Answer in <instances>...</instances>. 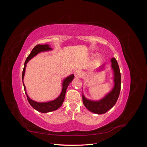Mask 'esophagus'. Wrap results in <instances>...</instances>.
Masks as SVG:
<instances>
[{"label": "esophagus", "instance_id": "obj_1", "mask_svg": "<svg viewBox=\"0 0 147 147\" xmlns=\"http://www.w3.org/2000/svg\"><path fill=\"white\" fill-rule=\"evenodd\" d=\"M74 74H75V77L79 78H81L82 77L83 72H82V71H81V70H77L75 71Z\"/></svg>", "mask_w": 147, "mask_h": 147}]
</instances>
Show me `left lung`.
Wrapping results in <instances>:
<instances>
[{
  "instance_id": "left-lung-1",
  "label": "left lung",
  "mask_w": 147,
  "mask_h": 147,
  "mask_svg": "<svg viewBox=\"0 0 147 147\" xmlns=\"http://www.w3.org/2000/svg\"><path fill=\"white\" fill-rule=\"evenodd\" d=\"M111 61H112V67L114 70L115 75V86L112 91L104 99L97 102L88 100L83 95L82 96L83 104L86 109L96 114L105 113L110 109H112L116 104L121 90V74H120L119 65L115 57H113Z\"/></svg>"
}]
</instances>
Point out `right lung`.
I'll return each instance as SVG.
<instances>
[{"instance_id":"right-lung-1","label":"right lung","mask_w":147,"mask_h":147,"mask_svg":"<svg viewBox=\"0 0 147 147\" xmlns=\"http://www.w3.org/2000/svg\"><path fill=\"white\" fill-rule=\"evenodd\" d=\"M50 50H51V48L49 47L48 45H37L32 49V51H31L30 55L28 56L27 59H26V61L24 63V69L23 70V74H22V79H23V80L24 75V73H25V69H26V64L28 63V61L31 58H32L34 56L37 55L38 53L41 52V51H48ZM74 75H72L64 80V81L63 83V90H62V92L61 93L60 96L57 97V99H56L55 100H53V101H50L48 102H43V103H40V102H35L32 100H31L29 98L28 96L27 95V93H26V90H25L26 87L23 83L25 93L26 94V96H27V99H28L29 103L34 109L38 111V112H40L42 113L50 112H52V111L56 110L57 109H59L62 105V104H63V102L64 100V97H65L67 88L69 83L72 82V80L74 79Z\"/></svg>"}]
</instances>
